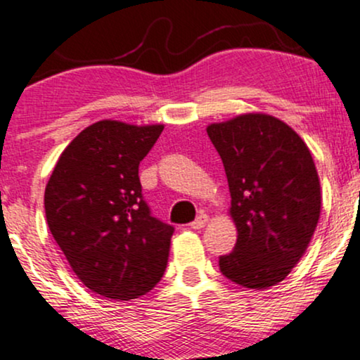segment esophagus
Wrapping results in <instances>:
<instances>
[{
  "label": "esophagus",
  "instance_id": "34e87169",
  "mask_svg": "<svg viewBox=\"0 0 360 360\" xmlns=\"http://www.w3.org/2000/svg\"><path fill=\"white\" fill-rule=\"evenodd\" d=\"M207 221H210V219H207V216L206 214H201V216H198V218L191 223V228L193 229H201V228L206 226Z\"/></svg>",
  "mask_w": 360,
  "mask_h": 360
}]
</instances>
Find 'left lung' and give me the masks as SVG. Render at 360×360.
<instances>
[{
	"label": "left lung",
	"mask_w": 360,
	"mask_h": 360,
	"mask_svg": "<svg viewBox=\"0 0 360 360\" xmlns=\"http://www.w3.org/2000/svg\"><path fill=\"white\" fill-rule=\"evenodd\" d=\"M206 131L221 155L238 231L219 270L245 288L274 287L304 257L320 218L322 191L310 149L288 124L263 112Z\"/></svg>",
	"instance_id": "obj_1"
}]
</instances>
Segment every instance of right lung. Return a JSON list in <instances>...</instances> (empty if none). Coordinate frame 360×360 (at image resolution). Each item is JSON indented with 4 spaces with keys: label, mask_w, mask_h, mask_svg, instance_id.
I'll return each mask as SVG.
<instances>
[{
    "label": "right lung",
    "mask_w": 360,
    "mask_h": 360,
    "mask_svg": "<svg viewBox=\"0 0 360 360\" xmlns=\"http://www.w3.org/2000/svg\"><path fill=\"white\" fill-rule=\"evenodd\" d=\"M162 129L112 119L89 125L60 154L45 188L51 235L97 295H146L167 266L174 228L150 216L139 181V164Z\"/></svg>",
    "instance_id": "1"
}]
</instances>
